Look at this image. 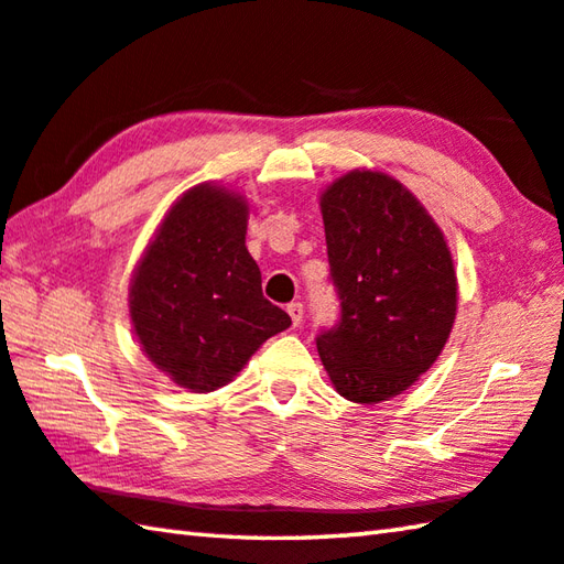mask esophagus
<instances>
[{"mask_svg":"<svg viewBox=\"0 0 564 564\" xmlns=\"http://www.w3.org/2000/svg\"><path fill=\"white\" fill-rule=\"evenodd\" d=\"M285 311H289V315H291V321H293V325L295 327H299L301 323H303V303L301 301H293V303H289V308H285Z\"/></svg>","mask_w":564,"mask_h":564,"instance_id":"obj_1","label":"esophagus"}]
</instances>
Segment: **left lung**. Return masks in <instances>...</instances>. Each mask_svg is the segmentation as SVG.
I'll return each mask as SVG.
<instances>
[{"instance_id":"1","label":"left lung","mask_w":564,"mask_h":564,"mask_svg":"<svg viewBox=\"0 0 564 564\" xmlns=\"http://www.w3.org/2000/svg\"><path fill=\"white\" fill-rule=\"evenodd\" d=\"M340 317L315 337L337 392L377 404L404 392L444 350L456 273L442 229L397 180L350 172L321 197Z\"/></svg>"}]
</instances>
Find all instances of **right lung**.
<instances>
[{"label":"right lung","instance_id":"add662e5","mask_svg":"<svg viewBox=\"0 0 564 564\" xmlns=\"http://www.w3.org/2000/svg\"><path fill=\"white\" fill-rule=\"evenodd\" d=\"M247 202L212 184L194 187L160 224L130 285L142 350L192 392L231 382L259 345L291 317L263 299L247 251Z\"/></svg>","mask_w":564,"mask_h":564}]
</instances>
